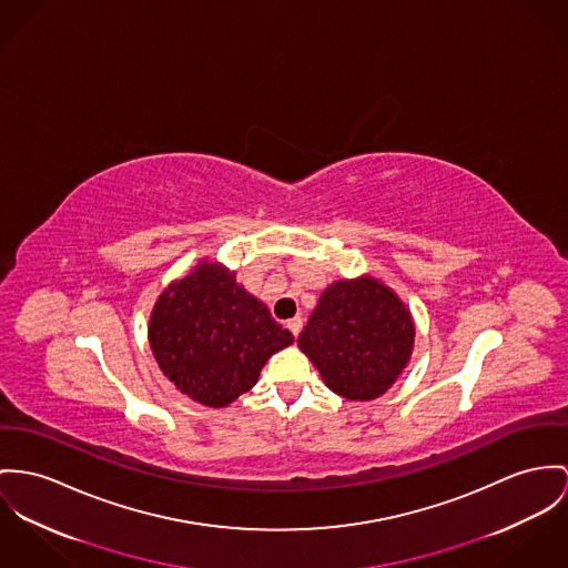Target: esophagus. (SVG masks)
Segmentation results:
<instances>
[{"label":"esophagus","mask_w":568,"mask_h":568,"mask_svg":"<svg viewBox=\"0 0 568 568\" xmlns=\"http://www.w3.org/2000/svg\"><path fill=\"white\" fill-rule=\"evenodd\" d=\"M287 328H290V333H292L294 337H298L301 331H303V320H301V317H292V320L287 322Z\"/></svg>","instance_id":"34e87169"}]
</instances>
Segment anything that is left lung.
<instances>
[{"mask_svg": "<svg viewBox=\"0 0 568 568\" xmlns=\"http://www.w3.org/2000/svg\"><path fill=\"white\" fill-rule=\"evenodd\" d=\"M415 346V320L402 298L372 274L331 283L308 315L298 348L324 385L369 402L389 392Z\"/></svg>", "mask_w": 568, "mask_h": 568, "instance_id": "8db88e82", "label": "left lung"}]
</instances>
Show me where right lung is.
Listing matches in <instances>:
<instances>
[{
	"mask_svg": "<svg viewBox=\"0 0 568 568\" xmlns=\"http://www.w3.org/2000/svg\"><path fill=\"white\" fill-rule=\"evenodd\" d=\"M294 344L220 262L201 260L173 281L149 317V346L164 376L190 399L222 408L251 392L272 354Z\"/></svg>",
	"mask_w": 568,
	"mask_h": 568,
	"instance_id": "obj_1",
	"label": "right lung"
}]
</instances>
